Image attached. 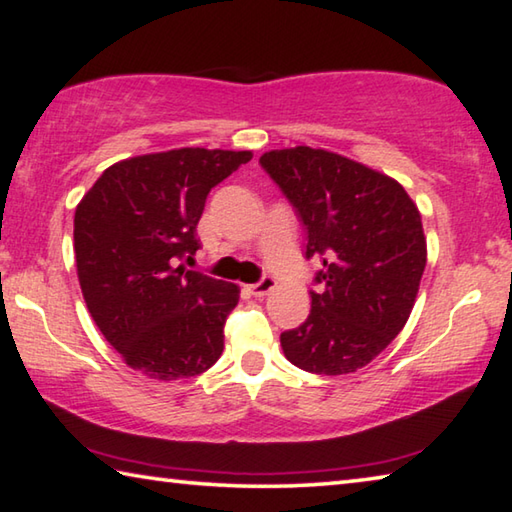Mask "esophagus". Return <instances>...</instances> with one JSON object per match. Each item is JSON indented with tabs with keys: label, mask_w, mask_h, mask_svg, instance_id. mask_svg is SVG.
Masks as SVG:
<instances>
[{
	"label": "esophagus",
	"mask_w": 512,
	"mask_h": 512,
	"mask_svg": "<svg viewBox=\"0 0 512 512\" xmlns=\"http://www.w3.org/2000/svg\"><path fill=\"white\" fill-rule=\"evenodd\" d=\"M274 288H276V281L272 279V276H263L258 283L247 285L249 294H254V297H267V294H270Z\"/></svg>",
	"instance_id": "esophagus-1"
}]
</instances>
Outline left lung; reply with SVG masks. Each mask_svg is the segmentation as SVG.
Returning a JSON list of instances; mask_svg holds the SVG:
<instances>
[{
  "label": "left lung",
  "instance_id": "1",
  "mask_svg": "<svg viewBox=\"0 0 512 512\" xmlns=\"http://www.w3.org/2000/svg\"><path fill=\"white\" fill-rule=\"evenodd\" d=\"M308 229L321 292L299 328L281 335L288 360L317 375H346L375 360L405 328L427 265L416 202L396 179L324 148L261 157Z\"/></svg>",
  "mask_w": 512,
  "mask_h": 512
}]
</instances>
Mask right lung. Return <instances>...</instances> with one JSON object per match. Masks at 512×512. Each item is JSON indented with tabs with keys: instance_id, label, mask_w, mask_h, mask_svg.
<instances>
[{
	"instance_id": "right-lung-1",
	"label": "right lung",
	"mask_w": 512,
	"mask_h": 512,
	"mask_svg": "<svg viewBox=\"0 0 512 512\" xmlns=\"http://www.w3.org/2000/svg\"><path fill=\"white\" fill-rule=\"evenodd\" d=\"M251 150L175 148L112 164L74 215V251L89 315L130 369L182 380L218 362L240 288L186 270L200 249L206 195Z\"/></svg>"
}]
</instances>
